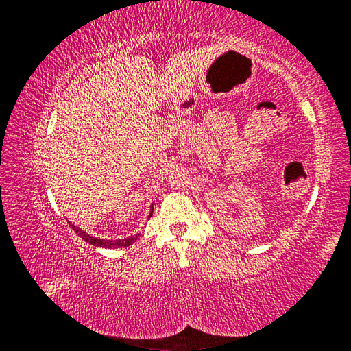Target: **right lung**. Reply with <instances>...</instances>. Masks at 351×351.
I'll list each match as a JSON object with an SVG mask.
<instances>
[{
    "label": "right lung",
    "instance_id": "add662e5",
    "mask_svg": "<svg viewBox=\"0 0 351 351\" xmlns=\"http://www.w3.org/2000/svg\"><path fill=\"white\" fill-rule=\"evenodd\" d=\"M150 215H152V213H150ZM71 226H73V229L75 230V234L79 235V237H82V240H85L86 243H91V245L99 246V247H125V246L133 245V243L136 241V237H130V239H123V240H112V241L94 239V237L88 235L85 230H82L80 228H75L74 224H71Z\"/></svg>",
    "mask_w": 351,
    "mask_h": 351
}]
</instances>
